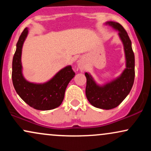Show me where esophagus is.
I'll use <instances>...</instances> for the list:
<instances>
[{"instance_id": "34e87169", "label": "esophagus", "mask_w": 151, "mask_h": 151, "mask_svg": "<svg viewBox=\"0 0 151 151\" xmlns=\"http://www.w3.org/2000/svg\"><path fill=\"white\" fill-rule=\"evenodd\" d=\"M77 68L78 70H79L80 72H84V69H85V66H84V62H83V61L81 60H80L79 61V62H78V65H77Z\"/></svg>"}]
</instances>
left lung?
<instances>
[{"label":"left lung","mask_w":151,"mask_h":151,"mask_svg":"<svg viewBox=\"0 0 151 151\" xmlns=\"http://www.w3.org/2000/svg\"><path fill=\"white\" fill-rule=\"evenodd\" d=\"M104 24L119 32L118 35L124 45L126 68L120 75L103 84H98L89 72H85L86 96L93 106L109 110L118 106L131 91L134 82L135 57L131 40L122 25L114 21Z\"/></svg>","instance_id":"8db88e82"}]
</instances>
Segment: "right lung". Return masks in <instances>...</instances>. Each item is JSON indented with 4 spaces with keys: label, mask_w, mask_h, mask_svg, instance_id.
<instances>
[{
    "label": "right lung",
    "mask_w": 151,
    "mask_h": 151,
    "mask_svg": "<svg viewBox=\"0 0 151 151\" xmlns=\"http://www.w3.org/2000/svg\"><path fill=\"white\" fill-rule=\"evenodd\" d=\"M28 28L22 31L16 45L12 64V80L16 92L30 106L37 110H52L60 106L65 97L66 88L75 73L71 65H67L57 72L50 80L44 83L27 81L22 74V50Z\"/></svg>",
    "instance_id": "1"
}]
</instances>
